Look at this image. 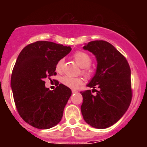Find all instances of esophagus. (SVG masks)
<instances>
[{"label": "esophagus", "mask_w": 147, "mask_h": 147, "mask_svg": "<svg viewBox=\"0 0 147 147\" xmlns=\"http://www.w3.org/2000/svg\"><path fill=\"white\" fill-rule=\"evenodd\" d=\"M77 92H78V91L76 90H72V93H77Z\"/></svg>", "instance_id": "obj_1"}]
</instances>
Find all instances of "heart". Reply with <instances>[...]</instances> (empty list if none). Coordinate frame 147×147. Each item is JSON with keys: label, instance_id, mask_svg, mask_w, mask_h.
Returning a JSON list of instances; mask_svg holds the SVG:
<instances>
[{"label": "heart", "instance_id": "heart-1", "mask_svg": "<svg viewBox=\"0 0 147 147\" xmlns=\"http://www.w3.org/2000/svg\"><path fill=\"white\" fill-rule=\"evenodd\" d=\"M73 58L75 61L82 67V72L86 77H90L92 75V70L90 65L92 62V57L89 54L84 51L75 52L73 55ZM63 60L59 59L57 61L55 69L57 72H61L63 70ZM61 82L65 86L72 89H76L83 84V79L81 77H73L69 75H65L62 77Z\"/></svg>", "mask_w": 147, "mask_h": 147}]
</instances>
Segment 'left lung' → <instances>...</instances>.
<instances>
[{"label": "left lung", "instance_id": "left-lung-1", "mask_svg": "<svg viewBox=\"0 0 147 147\" xmlns=\"http://www.w3.org/2000/svg\"><path fill=\"white\" fill-rule=\"evenodd\" d=\"M84 49L97 58V72L87 85L97 95H92L90 90L81 91V111L84 120L91 126L106 129L124 115L131 104V68L125 57L109 42L90 41ZM95 87L99 90H95Z\"/></svg>", "mask_w": 147, "mask_h": 147}]
</instances>
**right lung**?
Instances as JSON below:
<instances>
[{
	"mask_svg": "<svg viewBox=\"0 0 147 147\" xmlns=\"http://www.w3.org/2000/svg\"><path fill=\"white\" fill-rule=\"evenodd\" d=\"M70 51L61 44L36 41L25 46L16 59L11 77L15 105L22 119L36 129H50L61 119L72 91L62 84L49 90L44 79L57 75V61Z\"/></svg>",
	"mask_w": 147,
	"mask_h": 147,
	"instance_id": "obj_1",
	"label": "right lung"
}]
</instances>
